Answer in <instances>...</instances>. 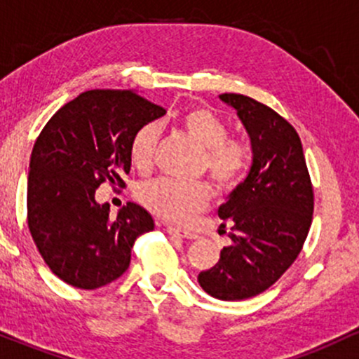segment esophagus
Wrapping results in <instances>:
<instances>
[{"instance_id":"34e87169","label":"esophagus","mask_w":359,"mask_h":359,"mask_svg":"<svg viewBox=\"0 0 359 359\" xmlns=\"http://www.w3.org/2000/svg\"><path fill=\"white\" fill-rule=\"evenodd\" d=\"M166 231L171 233V236H178V237H181V239H190V241H193V239H196V237H198V233H195V232H191V231H187V229L172 227V225H168Z\"/></svg>"}]
</instances>
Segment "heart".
<instances>
[{
	"instance_id": "heart-1",
	"label": "heart",
	"mask_w": 359,
	"mask_h": 359,
	"mask_svg": "<svg viewBox=\"0 0 359 359\" xmlns=\"http://www.w3.org/2000/svg\"><path fill=\"white\" fill-rule=\"evenodd\" d=\"M181 128L203 147V168L213 183L231 188L245 175L251 161L249 144L241 137H229L227 123L208 108L193 107L178 116ZM161 137L158 122H147L135 130L130 140V159L139 171L152 168L156 146ZM139 198L151 212L171 222H187L203 210L210 201V190L205 183H183L161 178L144 184Z\"/></svg>"
}]
</instances>
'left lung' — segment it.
<instances>
[{"label": "left lung", "instance_id": "1", "mask_svg": "<svg viewBox=\"0 0 359 359\" xmlns=\"http://www.w3.org/2000/svg\"><path fill=\"white\" fill-rule=\"evenodd\" d=\"M220 100L248 130L252 164L219 207L232 244L200 273L198 283L208 295L233 302L263 293L300 255L312 224L313 188L300 137L283 116L244 95L224 93Z\"/></svg>", "mask_w": 359, "mask_h": 359}]
</instances>
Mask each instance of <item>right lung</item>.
Returning a JSON list of instances; mask_svg holds the SVG:
<instances>
[{
	"label": "right lung",
	"mask_w": 359,
	"mask_h": 359,
	"mask_svg": "<svg viewBox=\"0 0 359 359\" xmlns=\"http://www.w3.org/2000/svg\"><path fill=\"white\" fill-rule=\"evenodd\" d=\"M166 114L130 90H91L64 104L35 140L27 184V217L40 256L55 276L81 290L127 271L135 239L154 229L137 203L116 217L95 200L96 188L126 187L135 130Z\"/></svg>",
	"instance_id": "obj_1"
}]
</instances>
